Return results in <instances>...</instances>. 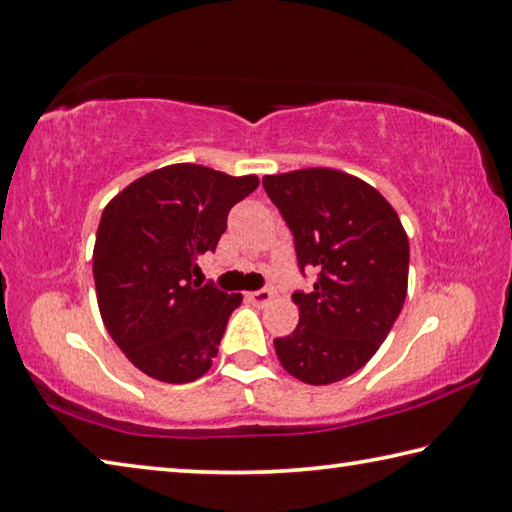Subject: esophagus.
Here are the masks:
<instances>
[{
  "label": "esophagus",
  "instance_id": "1",
  "mask_svg": "<svg viewBox=\"0 0 512 512\" xmlns=\"http://www.w3.org/2000/svg\"><path fill=\"white\" fill-rule=\"evenodd\" d=\"M248 300L255 302L259 307H266L268 302L273 300V291L271 289H259V291H250L248 293Z\"/></svg>",
  "mask_w": 512,
  "mask_h": 512
}]
</instances>
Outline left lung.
Instances as JSON below:
<instances>
[{
	"label": "left lung",
	"instance_id": "1",
	"mask_svg": "<svg viewBox=\"0 0 512 512\" xmlns=\"http://www.w3.org/2000/svg\"><path fill=\"white\" fill-rule=\"evenodd\" d=\"M287 221L300 268L316 266L311 293H293L298 327L275 339L282 368L311 386L366 366L400 316L409 287V237L393 205L345 171L311 167L264 176Z\"/></svg>",
	"mask_w": 512,
	"mask_h": 512
}]
</instances>
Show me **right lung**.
Here are the masks:
<instances>
[{
  "label": "right lung",
  "instance_id": "obj_1",
  "mask_svg": "<svg viewBox=\"0 0 512 512\" xmlns=\"http://www.w3.org/2000/svg\"><path fill=\"white\" fill-rule=\"evenodd\" d=\"M257 185V176L180 162L133 180L103 210L92 253L99 311L144 375L187 384L210 370L241 293L192 275L219 244L232 205Z\"/></svg>",
  "mask_w": 512,
  "mask_h": 512
}]
</instances>
